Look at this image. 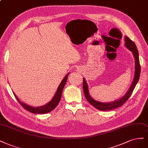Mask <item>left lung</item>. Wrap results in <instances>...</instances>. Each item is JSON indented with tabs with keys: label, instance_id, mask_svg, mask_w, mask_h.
Listing matches in <instances>:
<instances>
[{
	"label": "left lung",
	"instance_id": "8db88e82",
	"mask_svg": "<svg viewBox=\"0 0 148 148\" xmlns=\"http://www.w3.org/2000/svg\"><path fill=\"white\" fill-rule=\"evenodd\" d=\"M124 40H125V47L127 49H129L130 51H132L135 58V74H134V78L133 79V81H132V84L130 85V87L129 88L128 91L127 92L126 94L123 97L118 100H116L114 101H111V102H108V103L100 102V101H97L94 99H92V97L90 95L88 83L86 82V80L85 79V78H83V91H84V94L86 98L92 105L99 110L108 111V110H113V109L118 108V107L121 106L127 100L129 99V98L130 97V96L131 95L132 92H133L137 83H138V81L139 80L141 67L140 65L138 49H137L136 45L134 43V42L132 41L128 37L125 36Z\"/></svg>",
	"mask_w": 148,
	"mask_h": 148
}]
</instances>
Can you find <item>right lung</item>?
Returning <instances> with one entry per match:
<instances>
[{
  "instance_id": "right-lung-1",
  "label": "right lung",
  "mask_w": 148,
  "mask_h": 148,
  "mask_svg": "<svg viewBox=\"0 0 148 148\" xmlns=\"http://www.w3.org/2000/svg\"><path fill=\"white\" fill-rule=\"evenodd\" d=\"M69 75V73H68L67 75H66V76L64 78L62 81H61V83H60L59 86H58V89H57L56 92V93L53 97L52 100H51L49 102H48L47 104H46L43 106L34 107V106L28 105L25 104V103L22 102V101H20V100L19 99V98H18V97L16 95V94L13 92L14 95L15 97H16V99H17V100L18 101V102L23 106V108H24L26 110L31 112V113H37V114H45V113H49V112L53 110L56 108V107L58 106V103H59V101L61 99V95H62V90L64 88L65 84H66V82H67V79L68 78Z\"/></svg>"
}]
</instances>
